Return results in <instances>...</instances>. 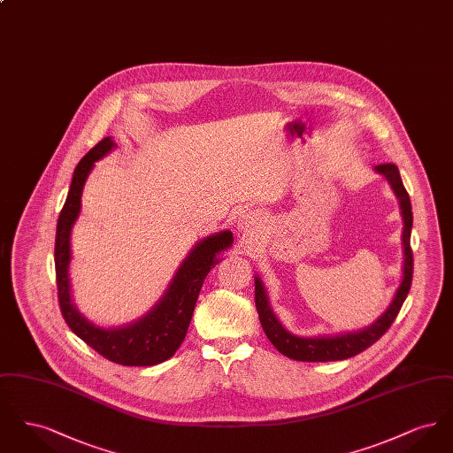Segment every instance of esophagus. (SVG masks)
Wrapping results in <instances>:
<instances>
[{
  "mask_svg": "<svg viewBox=\"0 0 453 453\" xmlns=\"http://www.w3.org/2000/svg\"><path fill=\"white\" fill-rule=\"evenodd\" d=\"M259 224H261V216L258 214V211H244L241 216H239V220H237V226L241 227V229H244L246 233H251V231H255L257 227H259Z\"/></svg>",
  "mask_w": 453,
  "mask_h": 453,
  "instance_id": "1",
  "label": "esophagus"
}]
</instances>
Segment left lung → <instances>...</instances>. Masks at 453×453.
Segmentation results:
<instances>
[{
	"mask_svg": "<svg viewBox=\"0 0 453 453\" xmlns=\"http://www.w3.org/2000/svg\"><path fill=\"white\" fill-rule=\"evenodd\" d=\"M375 170L382 173L394 188V192L401 203V214L404 220L403 229V244H404V277L395 292V297L388 305V311L364 331L357 333H346L340 336H324V338H299L290 334L287 329H283L280 321L272 312L265 288L259 279L255 280V301L258 309L259 323L263 326L265 334L272 342L281 355L299 360V362H336L346 360L358 353H362L368 346L373 345L377 340H380L388 333L390 324L397 318L403 303L410 294L411 281H412V250H411V227H412V211H411L410 195L406 192L401 174L395 165L384 163L377 165Z\"/></svg>",
	"mask_w": 453,
	"mask_h": 453,
	"instance_id": "left-lung-1",
	"label": "left lung"
}]
</instances>
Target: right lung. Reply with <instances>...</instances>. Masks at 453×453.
<instances>
[{
    "instance_id": "add662e5",
    "label": "right lung",
    "mask_w": 453,
    "mask_h": 453,
    "mask_svg": "<svg viewBox=\"0 0 453 453\" xmlns=\"http://www.w3.org/2000/svg\"><path fill=\"white\" fill-rule=\"evenodd\" d=\"M110 137L102 139L78 163L65 207L58 219L56 229V283L61 314L71 331L88 346L113 364L127 366H151L168 360L183 343L194 316L195 303L209 272L220 261L219 253L227 250L234 237L231 231L200 241L181 263L163 299L150 314L137 323L119 329H102L88 323L74 309L69 297L67 265L71 258L69 236L74 220L80 216L81 194L95 161L102 159L113 148Z\"/></svg>"
}]
</instances>
